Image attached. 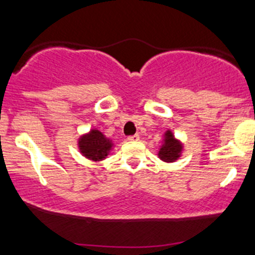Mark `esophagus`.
<instances>
[{
    "mask_svg": "<svg viewBox=\"0 0 255 255\" xmlns=\"http://www.w3.org/2000/svg\"><path fill=\"white\" fill-rule=\"evenodd\" d=\"M139 139V134H133V135H129V137H128V140H132V142H134V140H138Z\"/></svg>",
    "mask_w": 255,
    "mask_h": 255,
    "instance_id": "34e87169",
    "label": "esophagus"
}]
</instances>
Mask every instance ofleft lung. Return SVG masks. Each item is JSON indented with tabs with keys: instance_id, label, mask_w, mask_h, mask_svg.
<instances>
[{
	"instance_id": "8db88e82",
	"label": "left lung",
	"mask_w": 255,
	"mask_h": 255,
	"mask_svg": "<svg viewBox=\"0 0 255 255\" xmlns=\"http://www.w3.org/2000/svg\"><path fill=\"white\" fill-rule=\"evenodd\" d=\"M180 150H182V144L173 137L172 132L167 130L162 148L159 149V158L164 162H174L179 158Z\"/></svg>"
}]
</instances>
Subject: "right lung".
<instances>
[{
	"label": "right lung",
	"instance_id": "add662e5",
	"mask_svg": "<svg viewBox=\"0 0 255 255\" xmlns=\"http://www.w3.org/2000/svg\"><path fill=\"white\" fill-rule=\"evenodd\" d=\"M78 145H80L81 153L91 160L105 159L112 148L111 140L107 139L97 129H92L88 134L81 137Z\"/></svg>",
	"mask_w": 255,
	"mask_h": 255
}]
</instances>
